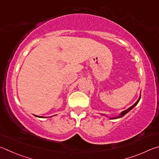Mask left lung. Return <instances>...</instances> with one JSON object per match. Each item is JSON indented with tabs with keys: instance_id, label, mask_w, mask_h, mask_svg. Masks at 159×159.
I'll use <instances>...</instances> for the list:
<instances>
[{
	"instance_id": "left-lung-1",
	"label": "left lung",
	"mask_w": 159,
	"mask_h": 159,
	"mask_svg": "<svg viewBox=\"0 0 159 159\" xmlns=\"http://www.w3.org/2000/svg\"><path fill=\"white\" fill-rule=\"evenodd\" d=\"M140 97H141V95L140 94V97H139V99H138V100H137V102H135L134 105L133 106H131V107H129L128 109H126V110H125V111H122V112H121V113L119 115H117V116H116V117H109V119H111V120H115V119H119V118H121V117H122L123 116H125V115L127 113V112H129L130 111H131V110H132L133 108H134L135 106H136L138 103V102H139V101H140ZM102 115H104V116H107V115H104V114H102Z\"/></svg>"
}]
</instances>
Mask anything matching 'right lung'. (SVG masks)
<instances>
[{
    "mask_svg": "<svg viewBox=\"0 0 159 159\" xmlns=\"http://www.w3.org/2000/svg\"><path fill=\"white\" fill-rule=\"evenodd\" d=\"M34 116L37 117H40V118H44V117H42V116H38V115H34ZM52 117V116H51Z\"/></svg>",
    "mask_w": 159,
    "mask_h": 159,
    "instance_id": "1",
    "label": "right lung"
}]
</instances>
